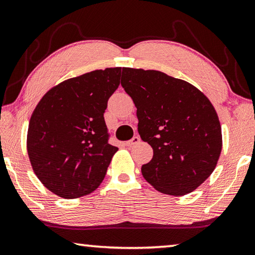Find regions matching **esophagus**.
<instances>
[{
    "label": "esophagus",
    "instance_id": "obj_1",
    "mask_svg": "<svg viewBox=\"0 0 255 255\" xmlns=\"http://www.w3.org/2000/svg\"><path fill=\"white\" fill-rule=\"evenodd\" d=\"M139 141H140V138H139V137H138V136H133L130 140L126 141V143H125V145L128 146V147H131V146H133V145H136V143H138Z\"/></svg>",
    "mask_w": 255,
    "mask_h": 255
}]
</instances>
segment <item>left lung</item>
<instances>
[{
  "label": "left lung",
  "mask_w": 255,
  "mask_h": 255,
  "mask_svg": "<svg viewBox=\"0 0 255 255\" xmlns=\"http://www.w3.org/2000/svg\"><path fill=\"white\" fill-rule=\"evenodd\" d=\"M122 86L137 108L138 132L154 151L143 178L173 196L191 193L210 177L222 150L215 108L191 83L157 70L123 68Z\"/></svg>",
  "instance_id": "8db88e82"
}]
</instances>
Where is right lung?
Returning a JSON list of instances; mask_svg holds the SVG:
<instances>
[{
  "label": "right lung",
  "instance_id": "obj_1",
  "mask_svg": "<svg viewBox=\"0 0 255 255\" xmlns=\"http://www.w3.org/2000/svg\"><path fill=\"white\" fill-rule=\"evenodd\" d=\"M122 68H106L60 82L36 105L26 148L36 177L66 200L98 188L117 147L108 143L104 113Z\"/></svg>",
  "mask_w": 255,
  "mask_h": 255
}]
</instances>
